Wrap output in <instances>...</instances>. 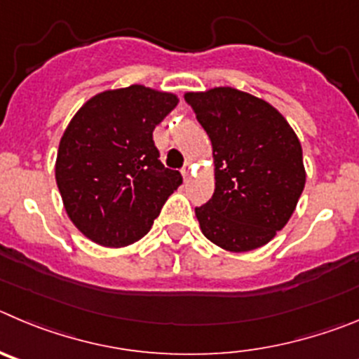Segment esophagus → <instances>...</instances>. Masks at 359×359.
<instances>
[{
    "mask_svg": "<svg viewBox=\"0 0 359 359\" xmlns=\"http://www.w3.org/2000/svg\"><path fill=\"white\" fill-rule=\"evenodd\" d=\"M180 173H182L184 180L189 179V177H191V173H193V164H191V163H186V164H184L182 170H180Z\"/></svg>",
    "mask_w": 359,
    "mask_h": 359,
    "instance_id": "34e87169",
    "label": "esophagus"
}]
</instances>
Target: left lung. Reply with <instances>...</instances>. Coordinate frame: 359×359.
I'll return each mask as SVG.
<instances>
[{"instance_id": "obj_1", "label": "left lung", "mask_w": 359, "mask_h": 359, "mask_svg": "<svg viewBox=\"0 0 359 359\" xmlns=\"http://www.w3.org/2000/svg\"><path fill=\"white\" fill-rule=\"evenodd\" d=\"M184 98L212 144L215 193L195 208L203 236L229 252L263 247L288 224L304 189L299 137L276 107L232 87Z\"/></svg>"}]
</instances>
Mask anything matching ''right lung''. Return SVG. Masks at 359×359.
Instances as JSON below:
<instances>
[{
    "instance_id": "right-lung-1",
    "label": "right lung",
    "mask_w": 359,
    "mask_h": 359,
    "mask_svg": "<svg viewBox=\"0 0 359 359\" xmlns=\"http://www.w3.org/2000/svg\"><path fill=\"white\" fill-rule=\"evenodd\" d=\"M179 98L144 86L103 91L83 103L60 140L55 179L75 227L102 247L141 240L182 175L168 170L154 128Z\"/></svg>"
}]
</instances>
